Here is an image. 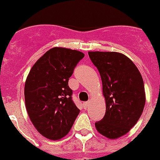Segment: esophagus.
<instances>
[{
	"instance_id": "obj_1",
	"label": "esophagus",
	"mask_w": 160,
	"mask_h": 160,
	"mask_svg": "<svg viewBox=\"0 0 160 160\" xmlns=\"http://www.w3.org/2000/svg\"><path fill=\"white\" fill-rule=\"evenodd\" d=\"M88 105H89V102H84V103H83V106H84V109H87Z\"/></svg>"
}]
</instances>
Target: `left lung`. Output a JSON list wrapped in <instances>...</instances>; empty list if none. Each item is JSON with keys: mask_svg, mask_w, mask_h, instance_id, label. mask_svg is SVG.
<instances>
[{"mask_svg": "<svg viewBox=\"0 0 160 160\" xmlns=\"http://www.w3.org/2000/svg\"><path fill=\"white\" fill-rule=\"evenodd\" d=\"M100 72L106 110L95 123L97 131L115 139L130 130L141 116L145 104L144 80L130 59L118 52L90 51Z\"/></svg>", "mask_w": 160, "mask_h": 160, "instance_id": "1", "label": "left lung"}]
</instances>
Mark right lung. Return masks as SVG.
Returning <instances> with one entry per match:
<instances>
[{"label":"right lung","instance_id":"add662e5","mask_svg":"<svg viewBox=\"0 0 160 160\" xmlns=\"http://www.w3.org/2000/svg\"><path fill=\"white\" fill-rule=\"evenodd\" d=\"M84 56L75 50L54 47L35 63L26 78V110L34 126L47 139L65 136L80 113L68 81Z\"/></svg>","mask_w":160,"mask_h":160}]
</instances>
